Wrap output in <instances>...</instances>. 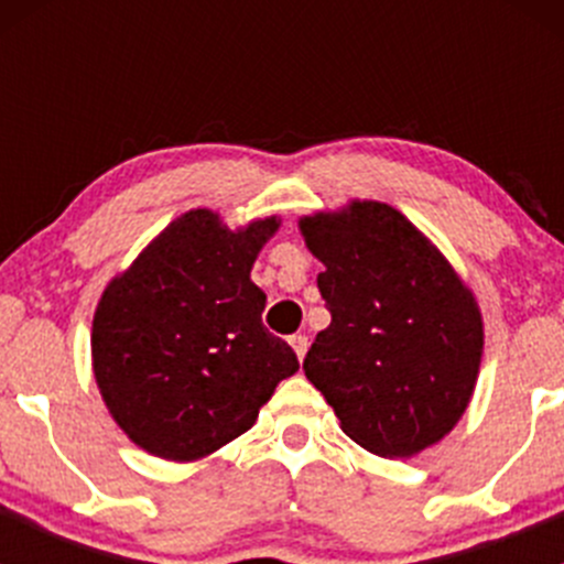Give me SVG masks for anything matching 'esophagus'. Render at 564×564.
<instances>
[{"instance_id": "34e87169", "label": "esophagus", "mask_w": 564, "mask_h": 564, "mask_svg": "<svg viewBox=\"0 0 564 564\" xmlns=\"http://www.w3.org/2000/svg\"><path fill=\"white\" fill-rule=\"evenodd\" d=\"M289 344H292V349L297 351V357H300V360H303L305 351H308V335H303V333L292 335V338H289Z\"/></svg>"}]
</instances>
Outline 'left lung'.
Listing matches in <instances>:
<instances>
[{
  "label": "left lung",
  "instance_id": "1",
  "mask_svg": "<svg viewBox=\"0 0 564 564\" xmlns=\"http://www.w3.org/2000/svg\"><path fill=\"white\" fill-rule=\"evenodd\" d=\"M324 264L316 283L327 329L305 377L349 440L384 458L440 442L469 403L482 355L475 297L442 253L379 202L300 220Z\"/></svg>",
  "mask_w": 564,
  "mask_h": 564
}]
</instances>
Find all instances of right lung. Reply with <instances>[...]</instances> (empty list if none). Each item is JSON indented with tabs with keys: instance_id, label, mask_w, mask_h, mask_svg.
<instances>
[{
	"instance_id": "add662e5",
	"label": "right lung",
	"mask_w": 564,
	"mask_h": 564,
	"mask_svg": "<svg viewBox=\"0 0 564 564\" xmlns=\"http://www.w3.org/2000/svg\"><path fill=\"white\" fill-rule=\"evenodd\" d=\"M278 220L231 231L207 209L176 218L113 278L93 322L95 379L119 429L152 456L193 460L246 434L300 368L261 322L250 281Z\"/></svg>"
}]
</instances>
